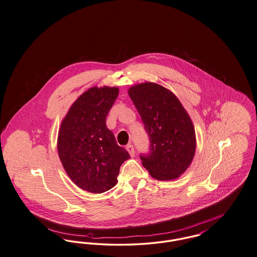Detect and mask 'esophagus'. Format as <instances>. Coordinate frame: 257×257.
I'll return each instance as SVG.
<instances>
[{"mask_svg":"<svg viewBox=\"0 0 257 257\" xmlns=\"http://www.w3.org/2000/svg\"><path fill=\"white\" fill-rule=\"evenodd\" d=\"M126 150L129 152V154H130L131 157H134L135 148L132 145H127V146H126Z\"/></svg>","mask_w":257,"mask_h":257,"instance_id":"esophagus-1","label":"esophagus"}]
</instances>
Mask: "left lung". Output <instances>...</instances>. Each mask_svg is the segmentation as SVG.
<instances>
[{"label": "left lung", "instance_id": "1", "mask_svg": "<svg viewBox=\"0 0 257 257\" xmlns=\"http://www.w3.org/2000/svg\"><path fill=\"white\" fill-rule=\"evenodd\" d=\"M149 139L148 152L140 154L144 167L158 180L177 178L196 151L192 120L177 97L164 86L145 83L129 89Z\"/></svg>", "mask_w": 257, "mask_h": 257}]
</instances>
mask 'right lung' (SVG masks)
Instances as JSON below:
<instances>
[{
	"label": "right lung",
	"mask_w": 257,
	"mask_h": 257,
	"mask_svg": "<svg viewBox=\"0 0 257 257\" xmlns=\"http://www.w3.org/2000/svg\"><path fill=\"white\" fill-rule=\"evenodd\" d=\"M117 95V87H91L74 102L61 122L58 151L63 168L74 183L90 193L114 187L120 166L130 157L106 126Z\"/></svg>",
	"instance_id": "right-lung-1"
}]
</instances>
